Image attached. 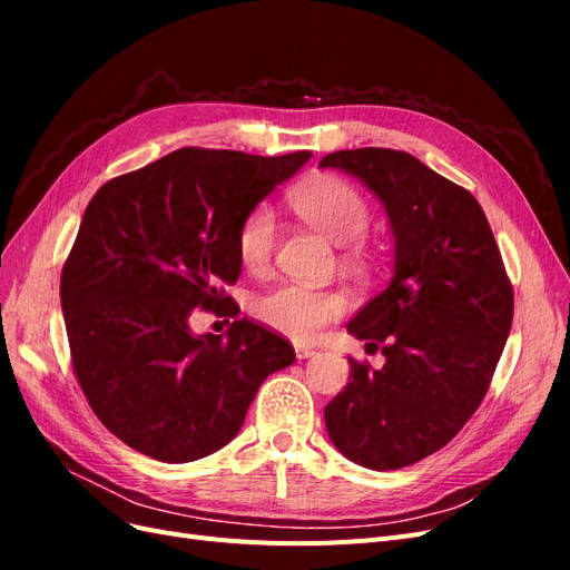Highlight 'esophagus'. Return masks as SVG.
Segmentation results:
<instances>
[{
    "label": "esophagus",
    "instance_id": "obj_1",
    "mask_svg": "<svg viewBox=\"0 0 570 570\" xmlns=\"http://www.w3.org/2000/svg\"><path fill=\"white\" fill-rule=\"evenodd\" d=\"M295 354H297V358H312V356L316 354V350H312V347H304V344H297V347H295Z\"/></svg>",
    "mask_w": 570,
    "mask_h": 570
}]
</instances>
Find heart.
I'll list each match as a JSON object with an SVG mask.
<instances>
[{
  "label": "heart",
  "mask_w": 570,
  "mask_h": 570,
  "mask_svg": "<svg viewBox=\"0 0 570 570\" xmlns=\"http://www.w3.org/2000/svg\"><path fill=\"white\" fill-rule=\"evenodd\" d=\"M289 204L308 226L323 233L337 245H347L366 233L371 206L366 197L350 183L333 176H321L299 185L289 195ZM278 243V223L268 204H258L237 228V256L252 273H262L273 258ZM364 249H356L361 254ZM347 299L335 289L308 287L299 283H281L254 297L252 312L258 323L271 331L306 342L316 337L327 323L337 321Z\"/></svg>",
  "instance_id": "heart-1"
}]
</instances>
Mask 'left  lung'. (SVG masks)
I'll return each instance as SVG.
<instances>
[{
  "label": "left lung",
  "instance_id": "1",
  "mask_svg": "<svg viewBox=\"0 0 570 570\" xmlns=\"http://www.w3.org/2000/svg\"><path fill=\"white\" fill-rule=\"evenodd\" d=\"M321 168L373 189L394 233V278L347 325L385 354V366L350 358L325 428L347 459L396 471L442 450L485 400L511 331L513 287L465 187L383 147L333 151Z\"/></svg>",
  "mask_w": 570,
  "mask_h": 570
}]
</instances>
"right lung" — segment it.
I'll use <instances>...</instances> for the list:
<instances>
[{
  "label": "right lung",
  "mask_w": 570,
  "mask_h": 570,
  "mask_svg": "<svg viewBox=\"0 0 570 570\" xmlns=\"http://www.w3.org/2000/svg\"><path fill=\"white\" fill-rule=\"evenodd\" d=\"M312 151L254 157L183 147L97 189L61 271L71 364L95 416L166 463L209 456L243 428L292 344L249 318L189 331L195 308L237 316V228Z\"/></svg>",
  "instance_id": "obj_1"
}]
</instances>
